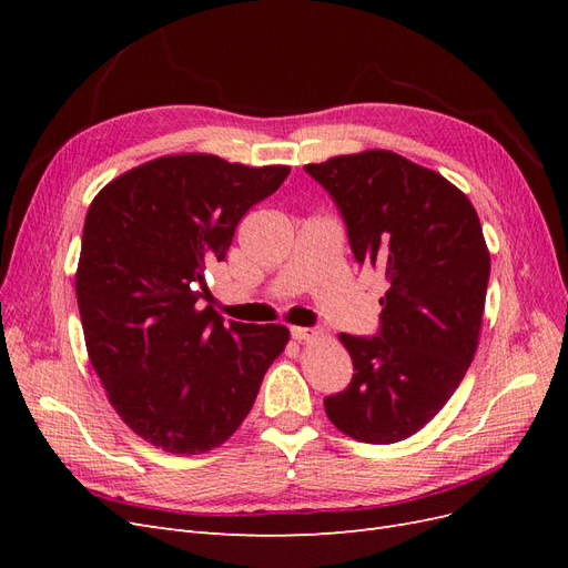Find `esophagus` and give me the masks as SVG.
<instances>
[{
  "label": "esophagus",
  "mask_w": 568,
  "mask_h": 568,
  "mask_svg": "<svg viewBox=\"0 0 568 568\" xmlns=\"http://www.w3.org/2000/svg\"><path fill=\"white\" fill-rule=\"evenodd\" d=\"M317 336H320V332H315V329H305V326H291V338L298 341V343L313 341Z\"/></svg>",
  "instance_id": "obj_1"
}]
</instances>
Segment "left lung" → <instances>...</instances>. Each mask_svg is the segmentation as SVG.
Here are the masks:
<instances>
[{
	"mask_svg": "<svg viewBox=\"0 0 568 568\" xmlns=\"http://www.w3.org/2000/svg\"><path fill=\"white\" fill-rule=\"evenodd\" d=\"M305 170L336 201L357 263L388 282L379 336H338L355 374L324 398L326 417L355 440H405L450 400L476 355L490 277L480 220L453 182L386 149Z\"/></svg>",
	"mask_w": 568,
	"mask_h": 568,
	"instance_id": "obj_1",
	"label": "left lung"
}]
</instances>
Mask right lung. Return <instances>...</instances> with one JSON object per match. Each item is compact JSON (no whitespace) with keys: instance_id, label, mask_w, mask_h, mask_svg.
<instances>
[{"instance_id":"obj_1","label":"right lung","mask_w":568,"mask_h":568,"mask_svg":"<svg viewBox=\"0 0 568 568\" xmlns=\"http://www.w3.org/2000/svg\"><path fill=\"white\" fill-rule=\"evenodd\" d=\"M288 173L161 156L109 182L84 217L75 294L90 363L118 417L165 453L230 440L286 348L284 324H225L199 301L239 220Z\"/></svg>"}]
</instances>
